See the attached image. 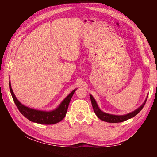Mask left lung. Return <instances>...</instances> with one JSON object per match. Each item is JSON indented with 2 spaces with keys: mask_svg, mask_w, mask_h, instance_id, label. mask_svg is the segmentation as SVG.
Here are the masks:
<instances>
[{
  "mask_svg": "<svg viewBox=\"0 0 157 157\" xmlns=\"http://www.w3.org/2000/svg\"><path fill=\"white\" fill-rule=\"evenodd\" d=\"M90 99H91L92 105V107L94 109V113H96L97 117L101 121H105L107 122H111V123H117V122H124L128 119H130V118L135 117L136 115H137V114H138L141 111V109H143V107H144L145 104L146 103L147 99V97L144 103L142 104V105L139 108H137L133 112L128 113V114H126V115H111V114L104 113L102 111H101L100 109L99 108L96 100H95V99L93 98L92 95H90Z\"/></svg>",
  "mask_w": 157,
  "mask_h": 157,
  "instance_id": "1",
  "label": "left lung"
}]
</instances>
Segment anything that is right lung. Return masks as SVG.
I'll return each instance as SVG.
<instances>
[{"label": "right lung", "mask_w": 157, "mask_h": 157, "mask_svg": "<svg viewBox=\"0 0 157 157\" xmlns=\"http://www.w3.org/2000/svg\"><path fill=\"white\" fill-rule=\"evenodd\" d=\"M9 87H10V93L13 98V101L20 112L28 120L41 124H54L62 121L66 115V113L67 111L68 106L71 98H72L73 94L76 91V89L73 90L54 110L44 111L36 110V109L23 105V104L18 101V99L14 95L11 87L10 82H9Z\"/></svg>", "instance_id": "right-lung-1"}]
</instances>
